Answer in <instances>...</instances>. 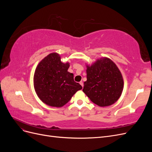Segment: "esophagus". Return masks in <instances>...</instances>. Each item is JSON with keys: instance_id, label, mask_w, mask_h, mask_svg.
Segmentation results:
<instances>
[{"instance_id": "obj_1", "label": "esophagus", "mask_w": 152, "mask_h": 152, "mask_svg": "<svg viewBox=\"0 0 152 152\" xmlns=\"http://www.w3.org/2000/svg\"><path fill=\"white\" fill-rule=\"evenodd\" d=\"M80 84L82 86V87H84V83H83V82H82V81L80 82Z\"/></svg>"}]
</instances>
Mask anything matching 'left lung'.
<instances>
[{"label": "left lung", "mask_w": 152, "mask_h": 152, "mask_svg": "<svg viewBox=\"0 0 152 152\" xmlns=\"http://www.w3.org/2000/svg\"><path fill=\"white\" fill-rule=\"evenodd\" d=\"M87 80L83 92L92 102L101 107H108L120 98L124 89L122 73L116 64L107 57L86 65Z\"/></svg>", "instance_id": "obj_1"}]
</instances>
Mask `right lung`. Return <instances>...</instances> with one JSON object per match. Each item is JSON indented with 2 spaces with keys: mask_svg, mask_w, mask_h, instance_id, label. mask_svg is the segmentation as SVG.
<instances>
[{
  "mask_svg": "<svg viewBox=\"0 0 152 152\" xmlns=\"http://www.w3.org/2000/svg\"><path fill=\"white\" fill-rule=\"evenodd\" d=\"M70 63H64L57 53L48 54L40 61L34 75L35 93L42 102L50 107L60 108L70 100L82 87L68 72Z\"/></svg>",
  "mask_w": 152,
  "mask_h": 152,
  "instance_id": "1",
  "label": "right lung"
}]
</instances>
